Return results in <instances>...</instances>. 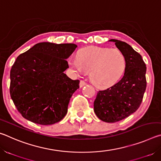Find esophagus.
Listing matches in <instances>:
<instances>
[{
  "label": "esophagus",
  "mask_w": 161,
  "mask_h": 161,
  "mask_svg": "<svg viewBox=\"0 0 161 161\" xmlns=\"http://www.w3.org/2000/svg\"><path fill=\"white\" fill-rule=\"evenodd\" d=\"M86 84V83L84 81V80H81L80 82V87H83L84 86H85Z\"/></svg>",
  "instance_id": "34e87169"
}]
</instances>
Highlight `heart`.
I'll use <instances>...</instances> for the list:
<instances>
[{"instance_id": "1", "label": "heart", "mask_w": 161, "mask_h": 161, "mask_svg": "<svg viewBox=\"0 0 161 161\" xmlns=\"http://www.w3.org/2000/svg\"><path fill=\"white\" fill-rule=\"evenodd\" d=\"M68 64L77 72H89L92 83L105 89L121 80L126 72L127 61L119 49L89 46L81 49L77 58L68 59Z\"/></svg>"}]
</instances>
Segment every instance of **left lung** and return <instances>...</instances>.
<instances>
[{
  "instance_id": "obj_1",
  "label": "left lung",
  "mask_w": 161,
  "mask_h": 161,
  "mask_svg": "<svg viewBox=\"0 0 161 161\" xmlns=\"http://www.w3.org/2000/svg\"><path fill=\"white\" fill-rule=\"evenodd\" d=\"M126 56L127 65L123 78L106 90L99 91L94 102L98 118L114 123L126 118L140 107L146 88V64L139 53L126 42L111 39Z\"/></svg>"
}]
</instances>
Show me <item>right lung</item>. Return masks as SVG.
Listing matches in <instances>:
<instances>
[{"label": "right lung", "mask_w": 161, "mask_h": 161, "mask_svg": "<svg viewBox=\"0 0 161 161\" xmlns=\"http://www.w3.org/2000/svg\"><path fill=\"white\" fill-rule=\"evenodd\" d=\"M77 45L40 42L19 55L10 70V97L18 111L33 123L51 125L67 113L79 80L64 72Z\"/></svg>", "instance_id": "1"}]
</instances>
